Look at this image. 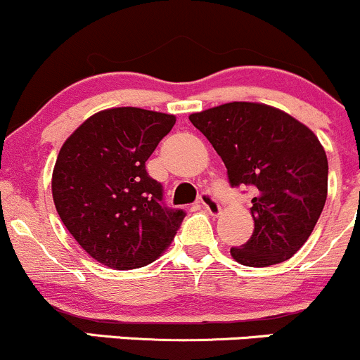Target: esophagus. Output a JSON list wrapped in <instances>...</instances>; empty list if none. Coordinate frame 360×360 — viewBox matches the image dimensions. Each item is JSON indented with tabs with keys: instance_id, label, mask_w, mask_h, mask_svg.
I'll return each mask as SVG.
<instances>
[{
	"instance_id": "34e87169",
	"label": "esophagus",
	"mask_w": 360,
	"mask_h": 360,
	"mask_svg": "<svg viewBox=\"0 0 360 360\" xmlns=\"http://www.w3.org/2000/svg\"><path fill=\"white\" fill-rule=\"evenodd\" d=\"M200 203H202L203 209H205L207 212L210 214V216H217V214L221 212L219 202H217L216 198H214L210 193H202L200 195Z\"/></svg>"
}]
</instances>
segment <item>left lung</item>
Returning a JSON list of instances; mask_svg holds the SVG:
<instances>
[{"instance_id":"left-lung-1","label":"left lung","mask_w":360,"mask_h":360,"mask_svg":"<svg viewBox=\"0 0 360 360\" xmlns=\"http://www.w3.org/2000/svg\"><path fill=\"white\" fill-rule=\"evenodd\" d=\"M233 188L254 190V231L231 248L245 266H270L294 256L314 231L328 197V157L317 136L266 104L228 103L193 112Z\"/></svg>"}]
</instances>
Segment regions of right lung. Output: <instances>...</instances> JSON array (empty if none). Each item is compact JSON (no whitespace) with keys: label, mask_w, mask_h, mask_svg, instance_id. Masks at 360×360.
Here are the masks:
<instances>
[{"label":"right lung","mask_w":360,"mask_h":360,"mask_svg":"<svg viewBox=\"0 0 360 360\" xmlns=\"http://www.w3.org/2000/svg\"><path fill=\"white\" fill-rule=\"evenodd\" d=\"M176 116L141 108L96 112L63 144L52 195L64 226L101 264L146 266L170 245L183 209L163 203V186L146 160L172 130Z\"/></svg>","instance_id":"add662e5"}]
</instances>
